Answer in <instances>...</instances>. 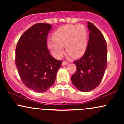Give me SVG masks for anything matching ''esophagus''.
<instances>
[{
    "instance_id": "esophagus-1",
    "label": "esophagus",
    "mask_w": 124,
    "mask_h": 124,
    "mask_svg": "<svg viewBox=\"0 0 124 124\" xmlns=\"http://www.w3.org/2000/svg\"><path fill=\"white\" fill-rule=\"evenodd\" d=\"M68 62H65V61H64V62H62V66H65V65H68Z\"/></svg>"
}]
</instances>
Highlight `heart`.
Here are the masks:
<instances>
[{"mask_svg": "<svg viewBox=\"0 0 124 124\" xmlns=\"http://www.w3.org/2000/svg\"><path fill=\"white\" fill-rule=\"evenodd\" d=\"M53 38L48 40L47 45L52 55L57 59L63 54L64 45L67 52L75 58L82 56L87 46V30L82 24L61 27L54 32Z\"/></svg>", "mask_w": 124, "mask_h": 124, "instance_id": "heart-1", "label": "heart"}]
</instances>
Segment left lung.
<instances>
[{"instance_id": "left-lung-1", "label": "left lung", "mask_w": 124, "mask_h": 124, "mask_svg": "<svg viewBox=\"0 0 124 124\" xmlns=\"http://www.w3.org/2000/svg\"><path fill=\"white\" fill-rule=\"evenodd\" d=\"M87 27L90 34L86 52L80 59L74 62L77 70L71 78L75 87L83 92H90L100 85L107 59V46L103 35L89 21Z\"/></svg>"}]
</instances>
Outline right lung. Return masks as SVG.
Returning <instances> with one entry per match:
<instances>
[{
  "label": "right lung",
  "instance_id": "right-lung-1",
  "mask_svg": "<svg viewBox=\"0 0 124 124\" xmlns=\"http://www.w3.org/2000/svg\"><path fill=\"white\" fill-rule=\"evenodd\" d=\"M51 28L49 24L34 25L21 35L16 49V65L21 81L38 93L54 85L62 63L52 57L48 49L47 36Z\"/></svg>",
  "mask_w": 124,
  "mask_h": 124
}]
</instances>
